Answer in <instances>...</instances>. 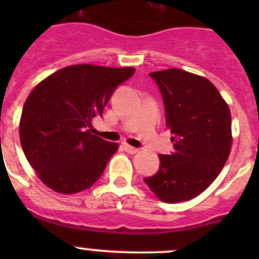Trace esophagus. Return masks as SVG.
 <instances>
[{"label":"esophagus","instance_id":"34e87169","mask_svg":"<svg viewBox=\"0 0 259 259\" xmlns=\"http://www.w3.org/2000/svg\"><path fill=\"white\" fill-rule=\"evenodd\" d=\"M123 149H124L127 153H130V154H135V153L139 152L137 148H134V146L128 145V144H123Z\"/></svg>","mask_w":259,"mask_h":259}]
</instances>
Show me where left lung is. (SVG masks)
Masks as SVG:
<instances>
[{"label":"left lung","mask_w":259,"mask_h":259,"mask_svg":"<svg viewBox=\"0 0 259 259\" xmlns=\"http://www.w3.org/2000/svg\"><path fill=\"white\" fill-rule=\"evenodd\" d=\"M149 75L162 93L175 153L159 155V171L144 182L166 203L192 200L227 162L232 146L230 107L206 77L180 68Z\"/></svg>","instance_id":"8db88e82"}]
</instances>
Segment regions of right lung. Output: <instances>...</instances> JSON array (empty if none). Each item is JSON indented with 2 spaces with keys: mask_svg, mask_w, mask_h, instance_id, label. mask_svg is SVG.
<instances>
[{
  "mask_svg": "<svg viewBox=\"0 0 259 259\" xmlns=\"http://www.w3.org/2000/svg\"><path fill=\"white\" fill-rule=\"evenodd\" d=\"M134 67L74 65L45 77L27 97L19 123L26 154L40 180L57 193L91 188L119 145L91 132L92 120Z\"/></svg>",
  "mask_w": 259,
  "mask_h": 259,
  "instance_id": "right-lung-1",
  "label": "right lung"
}]
</instances>
